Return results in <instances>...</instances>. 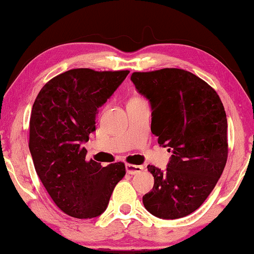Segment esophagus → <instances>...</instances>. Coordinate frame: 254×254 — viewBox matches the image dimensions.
I'll use <instances>...</instances> for the list:
<instances>
[{"mask_svg": "<svg viewBox=\"0 0 254 254\" xmlns=\"http://www.w3.org/2000/svg\"><path fill=\"white\" fill-rule=\"evenodd\" d=\"M143 166L142 165H134V164H126V171L128 175H137V173H140L143 171Z\"/></svg>", "mask_w": 254, "mask_h": 254, "instance_id": "34e87169", "label": "esophagus"}]
</instances>
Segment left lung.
<instances>
[{
	"label": "left lung",
	"instance_id": "1",
	"mask_svg": "<svg viewBox=\"0 0 254 254\" xmlns=\"http://www.w3.org/2000/svg\"><path fill=\"white\" fill-rule=\"evenodd\" d=\"M151 105V131L172 152L166 171L148 165L155 183L142 200L164 220L187 216L204 202L227 164V116L217 92L192 72L177 68L131 74Z\"/></svg>",
	"mask_w": 254,
	"mask_h": 254
}]
</instances>
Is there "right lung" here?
I'll list each match as a JSON object with an SVG mask.
<instances>
[{
    "label": "right lung",
    "mask_w": 254,
    "mask_h": 254,
    "mask_svg": "<svg viewBox=\"0 0 254 254\" xmlns=\"http://www.w3.org/2000/svg\"><path fill=\"white\" fill-rule=\"evenodd\" d=\"M128 74L71 69L48 81L34 100L29 141L34 169L54 203L69 216H99L126 175L121 162L103 168L86 161L83 143L96 130L98 109Z\"/></svg>",
    "instance_id": "right-lung-1"
}]
</instances>
